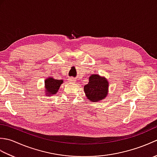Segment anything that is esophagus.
<instances>
[{
	"label": "esophagus",
	"mask_w": 157,
	"mask_h": 157,
	"mask_svg": "<svg viewBox=\"0 0 157 157\" xmlns=\"http://www.w3.org/2000/svg\"><path fill=\"white\" fill-rule=\"evenodd\" d=\"M69 80L70 81V82H75V79H74V78H69Z\"/></svg>",
	"instance_id": "1"
}]
</instances>
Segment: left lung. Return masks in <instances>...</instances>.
I'll list each match as a JSON object with an SVG mask.
<instances>
[{"instance_id":"8db88e82","label":"left lung","mask_w":157,"mask_h":157,"mask_svg":"<svg viewBox=\"0 0 157 157\" xmlns=\"http://www.w3.org/2000/svg\"><path fill=\"white\" fill-rule=\"evenodd\" d=\"M109 84L105 78L98 75H92L88 84L84 86V92L88 100L97 102L105 98L108 93Z\"/></svg>"}]
</instances>
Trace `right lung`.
Masks as SVG:
<instances>
[{"mask_svg": "<svg viewBox=\"0 0 157 157\" xmlns=\"http://www.w3.org/2000/svg\"><path fill=\"white\" fill-rule=\"evenodd\" d=\"M63 82V80L60 79H56L53 78H49L45 80V88L47 92V95L51 96L52 94H56L59 89L60 86Z\"/></svg>", "mask_w": 157, "mask_h": 157, "instance_id": "add662e5", "label": "right lung"}]
</instances>
